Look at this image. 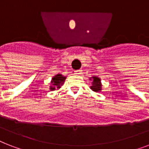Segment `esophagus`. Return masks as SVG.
I'll return each instance as SVG.
<instances>
[{"label": "esophagus", "mask_w": 149, "mask_h": 149, "mask_svg": "<svg viewBox=\"0 0 149 149\" xmlns=\"http://www.w3.org/2000/svg\"><path fill=\"white\" fill-rule=\"evenodd\" d=\"M82 73V70H75L74 71V74H77V75H79Z\"/></svg>", "instance_id": "obj_1"}]
</instances>
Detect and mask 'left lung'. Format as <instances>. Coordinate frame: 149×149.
I'll return each instance as SVG.
<instances>
[{
  "label": "left lung",
  "instance_id": "1",
  "mask_svg": "<svg viewBox=\"0 0 149 149\" xmlns=\"http://www.w3.org/2000/svg\"><path fill=\"white\" fill-rule=\"evenodd\" d=\"M93 85L91 86V88L92 89V91H95V92H99L101 90V84H100V79L98 77H93Z\"/></svg>",
  "mask_w": 149,
  "mask_h": 149
}]
</instances>
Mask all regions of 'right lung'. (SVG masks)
<instances>
[{
	"label": "right lung",
	"instance_id": "obj_1",
	"mask_svg": "<svg viewBox=\"0 0 149 149\" xmlns=\"http://www.w3.org/2000/svg\"><path fill=\"white\" fill-rule=\"evenodd\" d=\"M65 77H63L61 74H57L52 78V86H57L56 88H59L61 85L64 82V80H65ZM50 89L52 91H54V90H56V86H51Z\"/></svg>",
	"mask_w": 149,
	"mask_h": 149
}]
</instances>
